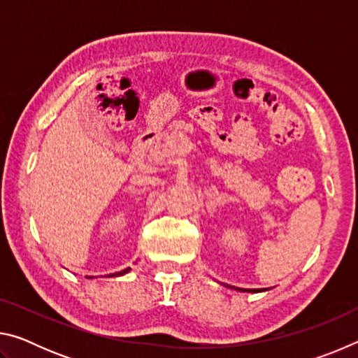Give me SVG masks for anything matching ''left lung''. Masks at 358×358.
<instances>
[{
    "instance_id": "obj_1",
    "label": "left lung",
    "mask_w": 358,
    "mask_h": 358,
    "mask_svg": "<svg viewBox=\"0 0 358 358\" xmlns=\"http://www.w3.org/2000/svg\"><path fill=\"white\" fill-rule=\"evenodd\" d=\"M227 287L240 290V292H264V290H266V289H240V287H232V286H227Z\"/></svg>"
}]
</instances>
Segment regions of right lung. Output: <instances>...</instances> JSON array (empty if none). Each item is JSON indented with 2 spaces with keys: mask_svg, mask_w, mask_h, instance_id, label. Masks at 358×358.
Listing matches in <instances>:
<instances>
[{
  "mask_svg": "<svg viewBox=\"0 0 358 358\" xmlns=\"http://www.w3.org/2000/svg\"><path fill=\"white\" fill-rule=\"evenodd\" d=\"M129 270H131V268L128 266V268H124V270H121V271H117V273H112V275H108V276H121V275H126ZM85 278H94V276H85Z\"/></svg>",
  "mask_w": 358,
  "mask_h": 358,
  "instance_id": "add662e5",
  "label": "right lung"
}]
</instances>
